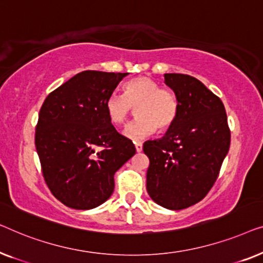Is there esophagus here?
<instances>
[{"instance_id": "1", "label": "esophagus", "mask_w": 263, "mask_h": 263, "mask_svg": "<svg viewBox=\"0 0 263 263\" xmlns=\"http://www.w3.org/2000/svg\"><path fill=\"white\" fill-rule=\"evenodd\" d=\"M135 146H136V151H137V153H140V151L143 150V144L140 143V142L135 143Z\"/></svg>"}]
</instances>
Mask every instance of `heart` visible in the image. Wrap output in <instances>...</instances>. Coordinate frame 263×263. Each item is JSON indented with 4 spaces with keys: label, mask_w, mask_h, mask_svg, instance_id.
<instances>
[{
    "label": "heart",
    "mask_w": 263,
    "mask_h": 263,
    "mask_svg": "<svg viewBox=\"0 0 263 263\" xmlns=\"http://www.w3.org/2000/svg\"><path fill=\"white\" fill-rule=\"evenodd\" d=\"M105 109L110 123L121 126L133 112L139 118L125 127L123 135L137 142L153 135L155 130L165 131L175 123L179 103L172 91L147 77H137L126 83L124 96L112 94L107 98Z\"/></svg>",
    "instance_id": "obj_1"
}]
</instances>
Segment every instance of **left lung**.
Listing matches in <instances>:
<instances>
[{
	"label": "left lung",
	"mask_w": 263,
	"mask_h": 263,
	"mask_svg": "<svg viewBox=\"0 0 263 263\" xmlns=\"http://www.w3.org/2000/svg\"><path fill=\"white\" fill-rule=\"evenodd\" d=\"M179 103L175 123L160 139L146 140V191L168 210H183L205 198L230 147L223 102L204 83L183 73H164Z\"/></svg>",
	"instance_id": "obj_1"
}]
</instances>
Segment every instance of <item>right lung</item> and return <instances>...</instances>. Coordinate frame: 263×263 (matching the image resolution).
<instances>
[{
	"mask_svg": "<svg viewBox=\"0 0 263 263\" xmlns=\"http://www.w3.org/2000/svg\"><path fill=\"white\" fill-rule=\"evenodd\" d=\"M128 72L82 71L47 95L35 147L43 175L59 201L91 210L114 191V174L136 154L107 117L105 102Z\"/></svg>",
	"mask_w": 263,
	"mask_h": 263,
	"instance_id": "add662e5",
	"label": "right lung"
}]
</instances>
